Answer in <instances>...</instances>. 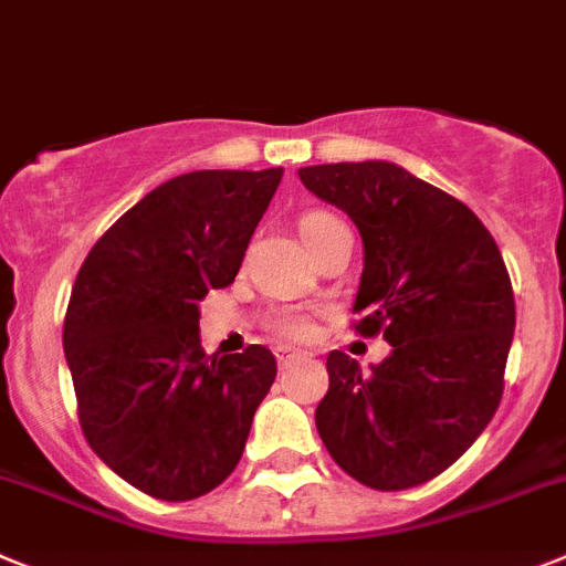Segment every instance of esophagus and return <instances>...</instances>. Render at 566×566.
Returning a JSON list of instances; mask_svg holds the SVG:
<instances>
[{"mask_svg": "<svg viewBox=\"0 0 566 566\" xmlns=\"http://www.w3.org/2000/svg\"><path fill=\"white\" fill-rule=\"evenodd\" d=\"M310 355L307 353H302V349H290V346H276V360H279V366H290V364H295V360H307Z\"/></svg>", "mask_w": 566, "mask_h": 566, "instance_id": "1", "label": "esophagus"}]
</instances>
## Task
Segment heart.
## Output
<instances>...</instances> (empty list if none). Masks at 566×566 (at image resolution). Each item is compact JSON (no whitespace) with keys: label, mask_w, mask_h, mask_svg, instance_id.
<instances>
[{"label":"heart","mask_w":566,"mask_h":566,"mask_svg":"<svg viewBox=\"0 0 566 566\" xmlns=\"http://www.w3.org/2000/svg\"><path fill=\"white\" fill-rule=\"evenodd\" d=\"M333 222H340V220L329 211L304 213V217H302L304 242H307V239H313L315 233L324 231L327 226H333ZM276 329L282 335H287V338H307V335H310V318L304 313H282L276 318Z\"/></svg>","instance_id":"heart-1"}]
</instances>
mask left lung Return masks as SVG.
Returning a JSON list of instances; mask_svg holds the SVG:
<instances>
[{
  "instance_id": "left-lung-1",
  "label": "left lung",
  "mask_w": 566,
  "mask_h": 566,
  "mask_svg": "<svg viewBox=\"0 0 566 566\" xmlns=\"http://www.w3.org/2000/svg\"><path fill=\"white\" fill-rule=\"evenodd\" d=\"M298 177L358 228L355 329L391 344L369 371L329 353L321 440L375 491L422 485L465 454L502 400L516 327L502 253L465 202L397 163H324Z\"/></svg>"
}]
</instances>
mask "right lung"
Returning a JSON list of instances; mask_svg holds the SVG:
<instances>
[{"instance_id":"obj_1","label":"right lung","mask_w":566,"mask_h":566,"mask_svg":"<svg viewBox=\"0 0 566 566\" xmlns=\"http://www.w3.org/2000/svg\"><path fill=\"white\" fill-rule=\"evenodd\" d=\"M284 169L188 171L132 206L81 264L64 358L95 454L186 502L226 482L276 380L271 349L206 355L200 302L237 279Z\"/></svg>"}]
</instances>
